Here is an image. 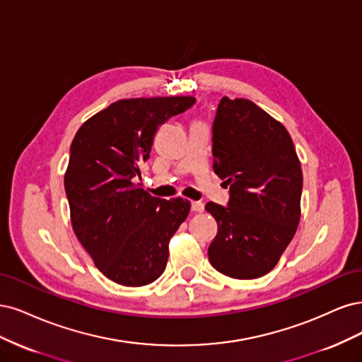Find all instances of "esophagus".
<instances>
[{
	"label": "esophagus",
	"mask_w": 362,
	"mask_h": 362,
	"mask_svg": "<svg viewBox=\"0 0 362 362\" xmlns=\"http://www.w3.org/2000/svg\"><path fill=\"white\" fill-rule=\"evenodd\" d=\"M191 211L192 212H203L204 211V204L202 202H192L191 203Z\"/></svg>",
	"instance_id": "1"
}]
</instances>
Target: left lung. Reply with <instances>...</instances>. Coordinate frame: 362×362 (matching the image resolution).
<instances>
[{"label": "left lung", "mask_w": 362, "mask_h": 362, "mask_svg": "<svg viewBox=\"0 0 362 362\" xmlns=\"http://www.w3.org/2000/svg\"><path fill=\"white\" fill-rule=\"evenodd\" d=\"M216 176L227 206L207 203L218 235L207 250L215 269L236 279L272 271L300 218L302 170L286 127L248 99H221L212 124Z\"/></svg>", "instance_id": "left-lung-1"}]
</instances>
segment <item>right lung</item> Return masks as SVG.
Segmentation results:
<instances>
[{
	"mask_svg": "<svg viewBox=\"0 0 362 362\" xmlns=\"http://www.w3.org/2000/svg\"><path fill=\"white\" fill-rule=\"evenodd\" d=\"M192 96L111 103L79 127L64 174L78 240L111 281L139 287L165 271L168 243L189 214L183 198L160 200L139 183L160 124L189 110Z\"/></svg>",
	"mask_w": 362,
	"mask_h": 362,
	"instance_id": "obj_1",
	"label": "right lung"
}]
</instances>
